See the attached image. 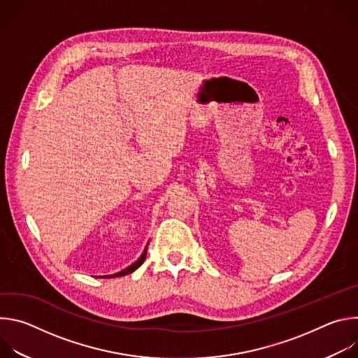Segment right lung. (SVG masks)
Here are the masks:
<instances>
[{
    "mask_svg": "<svg viewBox=\"0 0 358 358\" xmlns=\"http://www.w3.org/2000/svg\"><path fill=\"white\" fill-rule=\"evenodd\" d=\"M147 246H148V243H147ZM147 246H145V249L143 250V253H141V257L134 262V264H131L130 266H127L126 269H123V271H120V272H117V273H115V275H108L106 278H117V276H124V275H129V273H131V272H134L143 262H144V259H145V255H147Z\"/></svg>",
    "mask_w": 358,
    "mask_h": 358,
    "instance_id": "add662e5",
    "label": "right lung"
}]
</instances>
